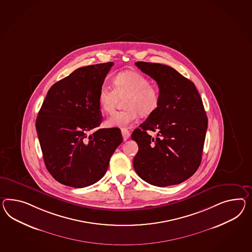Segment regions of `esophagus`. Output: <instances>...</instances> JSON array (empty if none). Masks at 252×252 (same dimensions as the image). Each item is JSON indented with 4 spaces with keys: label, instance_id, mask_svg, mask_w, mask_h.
Instances as JSON below:
<instances>
[{
    "label": "esophagus",
    "instance_id": "esophagus-1",
    "mask_svg": "<svg viewBox=\"0 0 252 252\" xmlns=\"http://www.w3.org/2000/svg\"><path fill=\"white\" fill-rule=\"evenodd\" d=\"M122 134H123V140H124V141L128 140V139H129V135H130L129 129H125V128L122 129Z\"/></svg>",
    "mask_w": 252,
    "mask_h": 252
}]
</instances>
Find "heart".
Returning a JSON list of instances; mask_svg holds the SVG:
<instances>
[{
	"instance_id": "1",
	"label": "heart",
	"mask_w": 252,
	"mask_h": 252,
	"mask_svg": "<svg viewBox=\"0 0 252 252\" xmlns=\"http://www.w3.org/2000/svg\"><path fill=\"white\" fill-rule=\"evenodd\" d=\"M113 89L104 85L98 91V103L106 113L116 107L119 97L124 99L125 110L115 111L105 122L109 128H125L137 121L138 117H148L158 110L161 102L159 91L151 86L148 78L139 72L126 70L112 78Z\"/></svg>"
}]
</instances>
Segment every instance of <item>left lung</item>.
I'll list each match as a JSON object with an SVG mask.
<instances>
[{
	"instance_id": "8db88e82",
	"label": "left lung",
	"mask_w": 252,
	"mask_h": 252,
	"mask_svg": "<svg viewBox=\"0 0 252 252\" xmlns=\"http://www.w3.org/2000/svg\"><path fill=\"white\" fill-rule=\"evenodd\" d=\"M159 87L161 102L131 139L139 146L133 159L138 175L149 184L178 185L199 167L206 139L207 117L194 83L166 65L136 62ZM148 131H156L155 137Z\"/></svg>"
}]
</instances>
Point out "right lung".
<instances>
[{"label": "right lung", "instance_id": "add662e5", "mask_svg": "<svg viewBox=\"0 0 252 252\" xmlns=\"http://www.w3.org/2000/svg\"><path fill=\"white\" fill-rule=\"evenodd\" d=\"M112 65L76 69L52 86L39 110L35 127L45 167L62 185L82 188L101 179L123 142L119 128L97 129L102 122L98 91Z\"/></svg>", "mask_w": 252, "mask_h": 252}]
</instances>
